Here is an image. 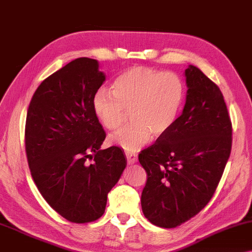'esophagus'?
Wrapping results in <instances>:
<instances>
[{
	"label": "esophagus",
	"mask_w": 252,
	"mask_h": 252,
	"mask_svg": "<svg viewBox=\"0 0 252 252\" xmlns=\"http://www.w3.org/2000/svg\"><path fill=\"white\" fill-rule=\"evenodd\" d=\"M126 158H127V162H128V164H134L137 162V156L134 153L126 152Z\"/></svg>",
	"instance_id": "34e87169"
}]
</instances>
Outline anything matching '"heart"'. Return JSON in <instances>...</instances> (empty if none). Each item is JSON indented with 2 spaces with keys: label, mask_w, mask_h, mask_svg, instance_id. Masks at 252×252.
<instances>
[{
  "label": "heart",
  "mask_w": 252,
  "mask_h": 252,
  "mask_svg": "<svg viewBox=\"0 0 252 252\" xmlns=\"http://www.w3.org/2000/svg\"><path fill=\"white\" fill-rule=\"evenodd\" d=\"M111 91H96L92 108L110 130L123 125L129 110L131 123L111 136L126 152H137L152 134L158 137L171 129L185 99V84L179 75L145 66L127 69L114 81Z\"/></svg>",
  "instance_id": "1"
}]
</instances>
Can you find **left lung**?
I'll return each instance as SVG.
<instances>
[{"label":"left lung","mask_w":252,"mask_h":252,"mask_svg":"<svg viewBox=\"0 0 252 252\" xmlns=\"http://www.w3.org/2000/svg\"><path fill=\"white\" fill-rule=\"evenodd\" d=\"M187 95L175 125L138 154L148 173L142 191L144 216L171 229L203 210L214 195L229 160L232 124L220 88L189 65Z\"/></svg>","instance_id":"obj_1"}]
</instances>
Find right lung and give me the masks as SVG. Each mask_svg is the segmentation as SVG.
Returning <instances> with one entry per match:
<instances>
[{"label": "right lung", "mask_w": 252, "mask_h": 252, "mask_svg": "<svg viewBox=\"0 0 252 252\" xmlns=\"http://www.w3.org/2000/svg\"><path fill=\"white\" fill-rule=\"evenodd\" d=\"M104 80L98 61L80 57L42 81L27 113L26 153L34 184L50 207L73 223L101 218L127 164L118 146L100 150L106 133L92 100Z\"/></svg>", "instance_id": "obj_1"}]
</instances>
